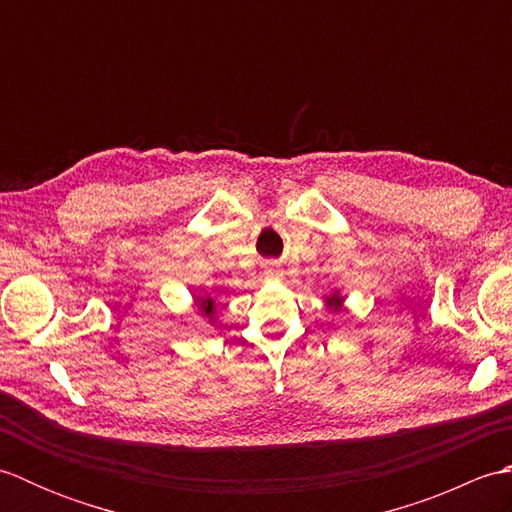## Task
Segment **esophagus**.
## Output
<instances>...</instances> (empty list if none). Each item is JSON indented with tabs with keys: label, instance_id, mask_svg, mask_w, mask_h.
Segmentation results:
<instances>
[{
	"label": "esophagus",
	"instance_id": "1",
	"mask_svg": "<svg viewBox=\"0 0 512 512\" xmlns=\"http://www.w3.org/2000/svg\"><path fill=\"white\" fill-rule=\"evenodd\" d=\"M279 273V264H268V275H277Z\"/></svg>",
	"mask_w": 512,
	"mask_h": 512
}]
</instances>
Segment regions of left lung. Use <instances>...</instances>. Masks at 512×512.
I'll return each mask as SVG.
<instances>
[{
    "mask_svg": "<svg viewBox=\"0 0 512 512\" xmlns=\"http://www.w3.org/2000/svg\"><path fill=\"white\" fill-rule=\"evenodd\" d=\"M330 301H332V303H334V306H336V303H341V301H339V299H330Z\"/></svg>",
    "mask_w": 512,
    "mask_h": 512,
    "instance_id": "8db88e82",
    "label": "left lung"
}]
</instances>
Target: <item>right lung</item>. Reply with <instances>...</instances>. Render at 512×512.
<instances>
[{"mask_svg": "<svg viewBox=\"0 0 512 512\" xmlns=\"http://www.w3.org/2000/svg\"><path fill=\"white\" fill-rule=\"evenodd\" d=\"M195 301H198V308H200L204 314H211V312H213V299H211V297H198Z\"/></svg>", "mask_w": 512, "mask_h": 512, "instance_id": "right-lung-1", "label": "right lung"}]
</instances>
